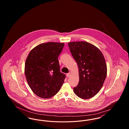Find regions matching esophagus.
I'll use <instances>...</instances> for the list:
<instances>
[{
    "label": "esophagus",
    "mask_w": 129,
    "mask_h": 129,
    "mask_svg": "<svg viewBox=\"0 0 129 129\" xmlns=\"http://www.w3.org/2000/svg\"><path fill=\"white\" fill-rule=\"evenodd\" d=\"M67 76L68 77H70V76H71V73H68V74H67Z\"/></svg>",
    "instance_id": "1"
}]
</instances>
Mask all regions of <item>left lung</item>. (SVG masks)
<instances>
[{"label": "left lung", "instance_id": "8db88e82", "mask_svg": "<svg viewBox=\"0 0 129 129\" xmlns=\"http://www.w3.org/2000/svg\"><path fill=\"white\" fill-rule=\"evenodd\" d=\"M68 46L79 69V81L74 92L80 98H91L101 90L106 78L104 56L98 48L87 42H71Z\"/></svg>", "mask_w": 129, "mask_h": 129}]
</instances>
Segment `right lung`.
Segmentation results:
<instances>
[{
    "label": "right lung",
    "mask_w": 129,
    "mask_h": 129,
    "mask_svg": "<svg viewBox=\"0 0 129 129\" xmlns=\"http://www.w3.org/2000/svg\"><path fill=\"white\" fill-rule=\"evenodd\" d=\"M64 44L42 43L32 49L25 63V77L31 90L38 96L50 98L59 91L66 75L60 71L58 60Z\"/></svg>",
    "instance_id": "obj_1"
}]
</instances>
